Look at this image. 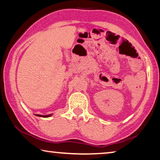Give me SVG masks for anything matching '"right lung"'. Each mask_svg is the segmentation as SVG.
I'll list each match as a JSON object with an SVG mask.
<instances>
[{"label": "right lung", "mask_w": 160, "mask_h": 160, "mask_svg": "<svg viewBox=\"0 0 160 160\" xmlns=\"http://www.w3.org/2000/svg\"><path fill=\"white\" fill-rule=\"evenodd\" d=\"M36 116H39V117H43V118H47V117H50V116H52V113L51 114H48V115H39V114H37Z\"/></svg>", "instance_id": "add662e5"}]
</instances>
